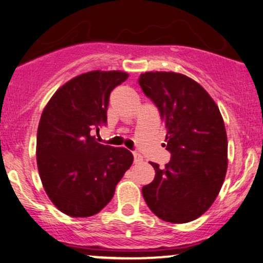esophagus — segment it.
Wrapping results in <instances>:
<instances>
[{
    "label": "esophagus",
    "instance_id": "esophagus-1",
    "mask_svg": "<svg viewBox=\"0 0 263 263\" xmlns=\"http://www.w3.org/2000/svg\"><path fill=\"white\" fill-rule=\"evenodd\" d=\"M142 160H143V158L138 154V153H134V161H135V164H139V162H141Z\"/></svg>",
    "mask_w": 263,
    "mask_h": 263
}]
</instances>
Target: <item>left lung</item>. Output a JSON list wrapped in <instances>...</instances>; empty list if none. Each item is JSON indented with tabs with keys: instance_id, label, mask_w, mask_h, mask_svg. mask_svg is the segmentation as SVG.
I'll use <instances>...</instances> for the list:
<instances>
[{
	"instance_id": "1",
	"label": "left lung",
	"mask_w": 263,
	"mask_h": 263,
	"mask_svg": "<svg viewBox=\"0 0 263 263\" xmlns=\"http://www.w3.org/2000/svg\"><path fill=\"white\" fill-rule=\"evenodd\" d=\"M160 112L171 160L142 188L149 209L171 223H187L209 210L227 172L228 142L214 99L197 81L172 71H148L138 79Z\"/></svg>"
}]
</instances>
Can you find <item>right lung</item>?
<instances>
[{
    "label": "right lung",
    "mask_w": 263,
    "mask_h": 263,
    "mask_svg": "<svg viewBox=\"0 0 263 263\" xmlns=\"http://www.w3.org/2000/svg\"><path fill=\"white\" fill-rule=\"evenodd\" d=\"M125 71H88L69 80L43 109L36 160L46 194L63 214L88 217L114 197L115 187L134 161L125 148L103 145L91 136L107 122L109 96Z\"/></svg>",
    "instance_id": "add662e5"
}]
</instances>
